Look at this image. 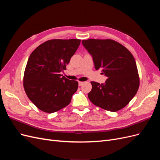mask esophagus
Listing matches in <instances>:
<instances>
[{
  "label": "esophagus",
  "instance_id": "obj_1",
  "mask_svg": "<svg viewBox=\"0 0 160 160\" xmlns=\"http://www.w3.org/2000/svg\"><path fill=\"white\" fill-rule=\"evenodd\" d=\"M84 83V82H81V81H79V86H81Z\"/></svg>",
  "mask_w": 160,
  "mask_h": 160
}]
</instances>
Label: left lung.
I'll return each instance as SVG.
<instances>
[{"mask_svg":"<svg viewBox=\"0 0 160 160\" xmlns=\"http://www.w3.org/2000/svg\"><path fill=\"white\" fill-rule=\"evenodd\" d=\"M82 44L91 55L95 69H102V73L108 77L104 83L91 82L89 100L98 107L113 112L123 108L133 98L139 85L133 56L113 40L91 38L82 41Z\"/></svg>","mask_w":160,"mask_h":160,"instance_id":"left-lung-1","label":"left lung"}]
</instances>
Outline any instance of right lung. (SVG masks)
I'll return each mask as SVG.
<instances>
[{
    "instance_id": "add662e5",
    "label": "right lung",
    "mask_w": 160,
    "mask_h": 160,
    "mask_svg": "<svg viewBox=\"0 0 160 160\" xmlns=\"http://www.w3.org/2000/svg\"><path fill=\"white\" fill-rule=\"evenodd\" d=\"M79 39H52L37 47L28 58L24 74V88L37 107L54 113L68 105L78 89V82L62 77Z\"/></svg>"
}]
</instances>
